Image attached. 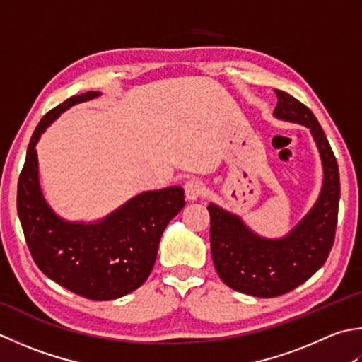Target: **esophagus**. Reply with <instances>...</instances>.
Masks as SVG:
<instances>
[{
	"label": "esophagus",
	"instance_id": "obj_1",
	"mask_svg": "<svg viewBox=\"0 0 362 362\" xmlns=\"http://www.w3.org/2000/svg\"><path fill=\"white\" fill-rule=\"evenodd\" d=\"M204 193H205V187L199 180H188L185 183V196L189 202L197 201Z\"/></svg>",
	"mask_w": 362,
	"mask_h": 362
}]
</instances>
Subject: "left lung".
Listing matches in <instances>:
<instances>
[{
	"mask_svg": "<svg viewBox=\"0 0 362 362\" xmlns=\"http://www.w3.org/2000/svg\"><path fill=\"white\" fill-rule=\"evenodd\" d=\"M273 116L309 129L323 168V183L315 204L292 230L281 238H265L238 215L210 202V247L216 273L226 286L259 298H273L301 286L328 259L337 224L339 168L320 124L308 106L284 90H274Z\"/></svg>",
	"mask_w": 362,
	"mask_h": 362,
	"instance_id": "left-lung-1",
	"label": "left lung"
}]
</instances>
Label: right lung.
Segmentation results:
<instances>
[{"label": "right lung", "instance_id": "obj_1", "mask_svg": "<svg viewBox=\"0 0 362 362\" xmlns=\"http://www.w3.org/2000/svg\"><path fill=\"white\" fill-rule=\"evenodd\" d=\"M100 95L98 90L74 95L42 117L18 179L17 210L40 272L84 298L108 301L144 284L157 260L163 232L185 207V191L182 187L144 191L90 223L67 221L49 207L40 188L35 146L64 111Z\"/></svg>", "mask_w": 362, "mask_h": 362}]
</instances>
